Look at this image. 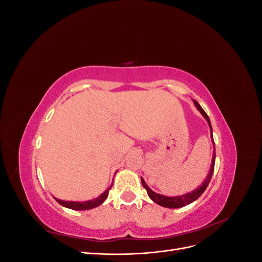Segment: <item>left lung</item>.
Masks as SVG:
<instances>
[{"instance_id": "left-lung-1", "label": "left lung", "mask_w": 262, "mask_h": 262, "mask_svg": "<svg viewBox=\"0 0 262 262\" xmlns=\"http://www.w3.org/2000/svg\"><path fill=\"white\" fill-rule=\"evenodd\" d=\"M194 105L196 107V109L199 110L200 114L204 117L205 120L208 121L209 123V126H210V131H211V137H212V142L214 143L213 141V133H212V125H211V121H210V118L209 116L205 114L204 110L201 108V106L198 104V102L195 100H193ZM214 164H215V146H214V150H213V156H212V163H211V167H210V170H209V173L207 178L204 179V181L202 182V185H200L199 187H198L196 189H194L193 191L191 192H188L186 194H181V195H177V196H166V195H163V194H160V193H156L155 191H153L152 189H150L147 185L146 182L144 181L143 178H141V182L142 185H143V187L146 189L147 191V194L149 196V199L154 201L155 203H157L158 205H162V207L164 208H169V209H177V208H182L185 207V205H188L190 203H192L193 201H195L198 198H199L203 192L204 190L207 189V187L209 186L210 181H211V178H212V175H213V171H214Z\"/></svg>"}]
</instances>
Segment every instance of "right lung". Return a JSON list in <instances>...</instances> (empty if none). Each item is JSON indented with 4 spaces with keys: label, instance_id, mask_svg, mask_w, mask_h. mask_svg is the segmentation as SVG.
Wrapping results in <instances>:
<instances>
[{
    "label": "right lung",
    "instance_id": "add662e5",
    "mask_svg": "<svg viewBox=\"0 0 262 262\" xmlns=\"http://www.w3.org/2000/svg\"><path fill=\"white\" fill-rule=\"evenodd\" d=\"M113 184L110 187H108L104 192H102L100 195H98L97 198H95V199L89 200V201H84V202H77V201H64V200H60L57 199V198H54L55 201L58 203H60L62 207L68 208V209H72V210H77V211H84V210H91L98 207L101 203H104V201L108 198V193H109V190L112 189Z\"/></svg>",
    "mask_w": 262,
    "mask_h": 262
}]
</instances>
